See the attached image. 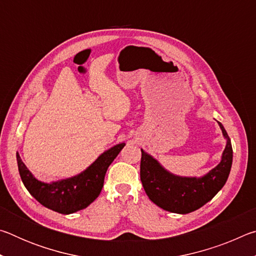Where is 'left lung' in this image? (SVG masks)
<instances>
[{"mask_svg": "<svg viewBox=\"0 0 256 256\" xmlns=\"http://www.w3.org/2000/svg\"><path fill=\"white\" fill-rule=\"evenodd\" d=\"M227 138L222 162L200 178L170 174L141 149L140 177L146 196L162 209L174 214H190L209 202L226 184L232 164V148L226 130L219 123Z\"/></svg>", "mask_w": 256, "mask_h": 256, "instance_id": "8db88e82", "label": "left lung"}]
</instances>
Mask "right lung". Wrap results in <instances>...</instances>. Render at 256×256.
<instances>
[{
  "mask_svg": "<svg viewBox=\"0 0 256 256\" xmlns=\"http://www.w3.org/2000/svg\"><path fill=\"white\" fill-rule=\"evenodd\" d=\"M124 146L125 144H116L105 151L81 174L50 184L34 178L16 152L19 174L26 188L40 204L62 214H74L84 209L98 198L108 167Z\"/></svg>",
  "mask_w": 256,
  "mask_h": 256,
  "instance_id": "add662e5",
  "label": "right lung"
}]
</instances>
